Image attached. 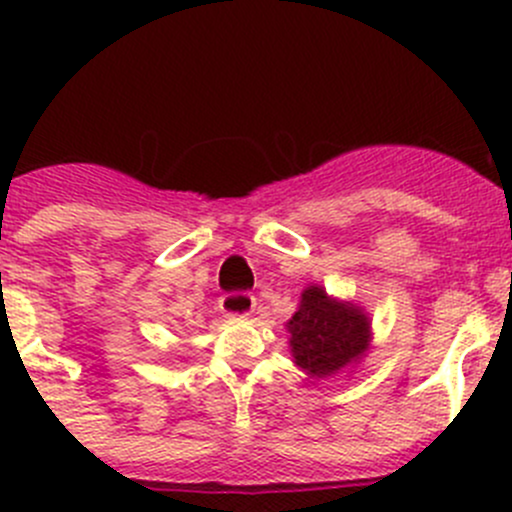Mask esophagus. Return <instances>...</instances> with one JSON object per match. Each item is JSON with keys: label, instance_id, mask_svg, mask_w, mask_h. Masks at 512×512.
Here are the masks:
<instances>
[{"label": "esophagus", "instance_id": "esophagus-1", "mask_svg": "<svg viewBox=\"0 0 512 512\" xmlns=\"http://www.w3.org/2000/svg\"><path fill=\"white\" fill-rule=\"evenodd\" d=\"M220 312H223L225 317H232V319L250 317V314L255 312V297L247 292L225 294V297L220 299Z\"/></svg>", "mask_w": 512, "mask_h": 512}]
</instances>
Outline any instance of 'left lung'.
<instances>
[{
  "instance_id": "1",
  "label": "left lung",
  "mask_w": 512,
  "mask_h": 512,
  "mask_svg": "<svg viewBox=\"0 0 512 512\" xmlns=\"http://www.w3.org/2000/svg\"><path fill=\"white\" fill-rule=\"evenodd\" d=\"M289 354L309 379H332L359 364L371 349V317L361 304L339 299L322 285L302 289L297 312L285 322Z\"/></svg>"
}]
</instances>
